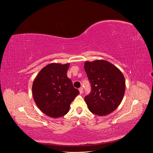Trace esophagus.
Instances as JSON below:
<instances>
[{
	"label": "esophagus",
	"instance_id": "obj_1",
	"mask_svg": "<svg viewBox=\"0 0 153 153\" xmlns=\"http://www.w3.org/2000/svg\"><path fill=\"white\" fill-rule=\"evenodd\" d=\"M79 91H80V94H82L83 93V92H84V91H83V88L82 87L79 88Z\"/></svg>",
	"mask_w": 153,
	"mask_h": 153
}]
</instances>
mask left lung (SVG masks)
Segmentation results:
<instances>
[{
  "mask_svg": "<svg viewBox=\"0 0 153 153\" xmlns=\"http://www.w3.org/2000/svg\"><path fill=\"white\" fill-rule=\"evenodd\" d=\"M84 69L91 85L84 100L92 113L106 115L121 103L125 92V79L119 69L105 60L86 61Z\"/></svg>",
  "mask_w": 153,
  "mask_h": 153,
  "instance_id": "left-lung-1",
  "label": "left lung"
}]
</instances>
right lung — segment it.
<instances>
[{"label":"right lung","mask_w":153,"mask_h":153,"mask_svg":"<svg viewBox=\"0 0 153 153\" xmlns=\"http://www.w3.org/2000/svg\"><path fill=\"white\" fill-rule=\"evenodd\" d=\"M69 64L51 63L38 73L32 84V94L38 108L51 117L66 115L79 91L67 76Z\"/></svg>","instance_id":"right-lung-1"}]
</instances>
